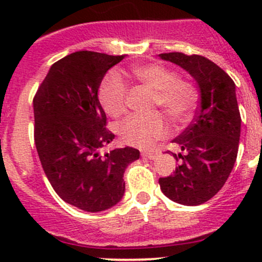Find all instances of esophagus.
<instances>
[{"mask_svg": "<svg viewBox=\"0 0 262 262\" xmlns=\"http://www.w3.org/2000/svg\"><path fill=\"white\" fill-rule=\"evenodd\" d=\"M142 157L148 158V160H155L157 157V153H153V152H142L141 153Z\"/></svg>", "mask_w": 262, "mask_h": 262, "instance_id": "obj_1", "label": "esophagus"}]
</instances>
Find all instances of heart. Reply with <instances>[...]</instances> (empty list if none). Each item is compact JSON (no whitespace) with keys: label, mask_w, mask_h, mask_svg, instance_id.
Instances as JSON below:
<instances>
[{"label":"heart","mask_w":262,"mask_h":262,"mask_svg":"<svg viewBox=\"0 0 262 262\" xmlns=\"http://www.w3.org/2000/svg\"><path fill=\"white\" fill-rule=\"evenodd\" d=\"M134 77L153 91L152 106L161 107L173 123H184L194 112L198 102V90L191 81L179 77L178 72L163 64L139 66L133 70ZM126 87L118 76L106 78L99 90V100L107 115L118 118L126 110ZM124 143L141 148L150 147L165 138L168 126L162 115H130L118 126Z\"/></svg>","instance_id":"obj_1"}]
</instances>
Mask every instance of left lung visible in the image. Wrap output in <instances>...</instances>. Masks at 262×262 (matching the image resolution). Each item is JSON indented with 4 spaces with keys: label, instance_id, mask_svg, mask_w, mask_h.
I'll list each match as a JSON object with an SVG mask.
<instances>
[{
    "label": "left lung",
    "instance_id": "8db88e82",
    "mask_svg": "<svg viewBox=\"0 0 262 262\" xmlns=\"http://www.w3.org/2000/svg\"><path fill=\"white\" fill-rule=\"evenodd\" d=\"M160 57L180 66L196 81L200 105L194 120L173 139L182 153H172L180 166L173 175L160 178L168 199L184 205H200L223 187L238 153L241 115L236 84L219 66L203 55L172 52ZM170 152V150H167Z\"/></svg>",
    "mask_w": 262,
    "mask_h": 262
}]
</instances>
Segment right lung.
<instances>
[{
	"instance_id": "obj_1",
	"label": "right lung",
	"mask_w": 262,
	"mask_h": 262,
	"mask_svg": "<svg viewBox=\"0 0 262 262\" xmlns=\"http://www.w3.org/2000/svg\"><path fill=\"white\" fill-rule=\"evenodd\" d=\"M125 55L80 50L50 67L34 96V141L41 167L62 200L101 212L120 202L136 148L100 149L114 139L97 97L105 73Z\"/></svg>"
}]
</instances>
